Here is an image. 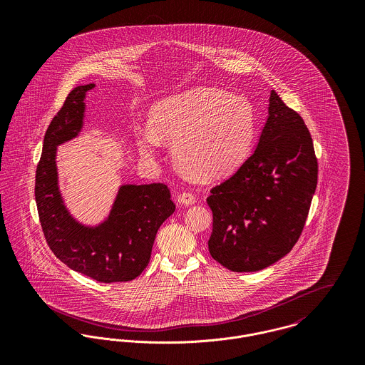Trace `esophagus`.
<instances>
[{
  "label": "esophagus",
  "mask_w": 365,
  "mask_h": 365,
  "mask_svg": "<svg viewBox=\"0 0 365 365\" xmlns=\"http://www.w3.org/2000/svg\"><path fill=\"white\" fill-rule=\"evenodd\" d=\"M195 201H197V197H195V194L194 192H190V191H187V192H181L180 195H178V202L181 204V205H192V204H195Z\"/></svg>",
  "instance_id": "esophagus-1"
}]
</instances>
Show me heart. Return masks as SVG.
<instances>
[{"label":"heart","instance_id":"heart-1","mask_svg":"<svg viewBox=\"0 0 365 365\" xmlns=\"http://www.w3.org/2000/svg\"><path fill=\"white\" fill-rule=\"evenodd\" d=\"M152 129L138 132L145 156H155L161 142L173 143L175 164L188 175L216 180L237 168L255 138V110L240 96L198 87L157 103Z\"/></svg>","mask_w":365,"mask_h":365}]
</instances>
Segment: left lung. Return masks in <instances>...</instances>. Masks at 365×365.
<instances>
[{
  "instance_id": "obj_1",
  "label": "left lung",
  "mask_w": 365,
  "mask_h": 365,
  "mask_svg": "<svg viewBox=\"0 0 365 365\" xmlns=\"http://www.w3.org/2000/svg\"><path fill=\"white\" fill-rule=\"evenodd\" d=\"M317 184V158L302 116L272 90L259 145L207 198L210 256L236 271H259L298 242Z\"/></svg>"
}]
</instances>
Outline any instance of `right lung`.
<instances>
[{"mask_svg":"<svg viewBox=\"0 0 365 365\" xmlns=\"http://www.w3.org/2000/svg\"><path fill=\"white\" fill-rule=\"evenodd\" d=\"M91 88L94 84L71 90L45 133L35 177L39 220L53 255L68 268L105 284L132 281L148 267L157 230L175 205L163 182L123 185L100 226L87 227L70 216L57 188L56 146L80 132Z\"/></svg>","mask_w":365,"mask_h":365,"instance_id":"1","label":"right lung"}]
</instances>
